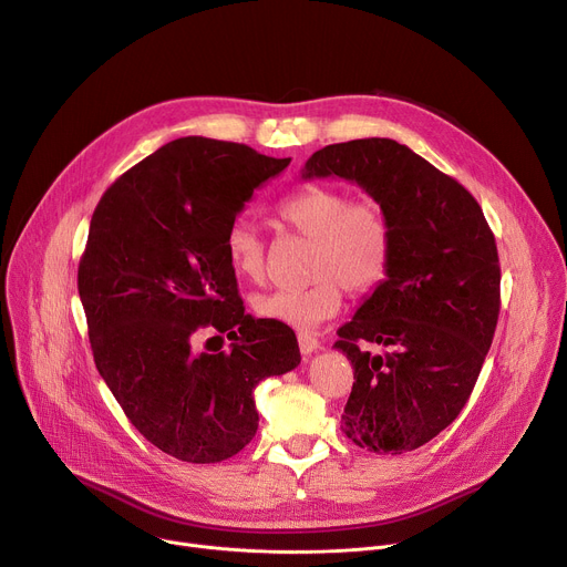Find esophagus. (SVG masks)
Masks as SVG:
<instances>
[{
  "instance_id": "1",
  "label": "esophagus",
  "mask_w": 567,
  "mask_h": 567,
  "mask_svg": "<svg viewBox=\"0 0 567 567\" xmlns=\"http://www.w3.org/2000/svg\"><path fill=\"white\" fill-rule=\"evenodd\" d=\"M298 349L303 355H312L315 351L321 349V342L310 332H298Z\"/></svg>"
}]
</instances>
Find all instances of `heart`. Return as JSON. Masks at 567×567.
Wrapping results in <instances>:
<instances>
[{
  "mask_svg": "<svg viewBox=\"0 0 567 567\" xmlns=\"http://www.w3.org/2000/svg\"><path fill=\"white\" fill-rule=\"evenodd\" d=\"M289 230L312 239L308 274L300 289H274L252 296L257 317L298 330H315L342 308L344 289L367 293L379 287L392 259V225L373 198H353L344 188L312 184L276 205ZM223 252L235 276L259 282L267 276V241L248 218H235L223 239Z\"/></svg>",
  "mask_w": 567,
  "mask_h": 567,
  "instance_id": "obj_1",
  "label": "heart"
}]
</instances>
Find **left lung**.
<instances>
[{
	"label": "left lung",
	"mask_w": 567,
	"mask_h": 567,
	"mask_svg": "<svg viewBox=\"0 0 567 567\" xmlns=\"http://www.w3.org/2000/svg\"><path fill=\"white\" fill-rule=\"evenodd\" d=\"M330 175L362 186L392 225L385 280L337 332L355 379L342 431L373 454H403L454 422L476 385L502 306L495 235L463 184L392 138L317 150L303 177Z\"/></svg>",
	"instance_id": "8db88e82"
}]
</instances>
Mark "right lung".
I'll return each mask as SVG.
<instances>
[{
    "label": "right lung",
    "mask_w": 567,
    "mask_h": 567,
    "mask_svg": "<svg viewBox=\"0 0 567 567\" xmlns=\"http://www.w3.org/2000/svg\"><path fill=\"white\" fill-rule=\"evenodd\" d=\"M291 159L184 136L123 173L100 198L78 287L95 367L134 429L184 463H220L255 437L259 381L298 367L296 337L250 315L223 252L252 192ZM205 327L236 339L195 351Z\"/></svg>",
    "instance_id": "1"
}]
</instances>
